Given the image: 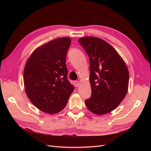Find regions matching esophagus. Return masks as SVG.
<instances>
[{
    "label": "esophagus",
    "instance_id": "obj_1",
    "mask_svg": "<svg viewBox=\"0 0 151 151\" xmlns=\"http://www.w3.org/2000/svg\"><path fill=\"white\" fill-rule=\"evenodd\" d=\"M74 84L76 85V86H77V87H78L79 85H80V83H79V81H74Z\"/></svg>",
    "mask_w": 151,
    "mask_h": 151
}]
</instances>
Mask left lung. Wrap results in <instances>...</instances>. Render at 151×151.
<instances>
[{
    "label": "left lung",
    "instance_id": "1",
    "mask_svg": "<svg viewBox=\"0 0 151 151\" xmlns=\"http://www.w3.org/2000/svg\"><path fill=\"white\" fill-rule=\"evenodd\" d=\"M79 42L90 62L91 96L86 105L91 112L101 115L115 109L124 99L129 88V73L125 62L104 40L86 36Z\"/></svg>",
    "mask_w": 151,
    "mask_h": 151
}]
</instances>
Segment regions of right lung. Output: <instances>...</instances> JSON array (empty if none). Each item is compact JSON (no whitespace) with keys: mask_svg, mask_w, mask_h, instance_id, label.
I'll return each instance as SVG.
<instances>
[{"mask_svg":"<svg viewBox=\"0 0 151 151\" xmlns=\"http://www.w3.org/2000/svg\"><path fill=\"white\" fill-rule=\"evenodd\" d=\"M70 38H57L36 48L24 69L26 93L35 106L49 114L58 113L66 106L74 90L67 79L65 58Z\"/></svg>","mask_w":151,"mask_h":151,"instance_id":"right-lung-1","label":"right lung"}]
</instances>
